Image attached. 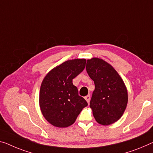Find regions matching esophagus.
Returning <instances> with one entry per match:
<instances>
[{"label":"esophagus","mask_w":153,"mask_h":153,"mask_svg":"<svg viewBox=\"0 0 153 153\" xmlns=\"http://www.w3.org/2000/svg\"><path fill=\"white\" fill-rule=\"evenodd\" d=\"M85 100H87V102H88V103H90V95L86 96L85 97Z\"/></svg>","instance_id":"34e87169"}]
</instances>
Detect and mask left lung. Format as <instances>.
Returning a JSON list of instances; mask_svg holds the SVG:
<instances>
[{
    "label": "left lung",
    "instance_id": "left-lung-1",
    "mask_svg": "<svg viewBox=\"0 0 153 153\" xmlns=\"http://www.w3.org/2000/svg\"><path fill=\"white\" fill-rule=\"evenodd\" d=\"M86 70L95 85L90 103L94 117L102 125L114 123L123 116L128 102L123 79L111 65L101 59H88Z\"/></svg>",
    "mask_w": 153,
    "mask_h": 153
}]
</instances>
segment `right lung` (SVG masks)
I'll use <instances>...</instances> for the list:
<instances>
[{
	"label": "right lung",
	"instance_id": "obj_1",
	"mask_svg": "<svg viewBox=\"0 0 153 153\" xmlns=\"http://www.w3.org/2000/svg\"><path fill=\"white\" fill-rule=\"evenodd\" d=\"M84 59L68 60L48 73L39 91V106L46 120L57 127H68L73 124L88 102L79 95L72 83L84 70Z\"/></svg>",
	"mask_w": 153,
	"mask_h": 153
}]
</instances>
